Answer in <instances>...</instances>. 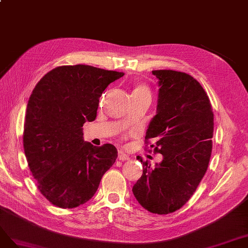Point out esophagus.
<instances>
[{
  "mask_svg": "<svg viewBox=\"0 0 248 248\" xmlns=\"http://www.w3.org/2000/svg\"><path fill=\"white\" fill-rule=\"evenodd\" d=\"M118 159L119 161H129L130 156L121 150V151H118Z\"/></svg>",
  "mask_w": 248,
  "mask_h": 248,
  "instance_id": "34e87169",
  "label": "esophagus"
}]
</instances>
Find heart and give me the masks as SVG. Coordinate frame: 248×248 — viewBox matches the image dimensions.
Wrapping results in <instances>:
<instances>
[{
    "mask_svg": "<svg viewBox=\"0 0 248 248\" xmlns=\"http://www.w3.org/2000/svg\"><path fill=\"white\" fill-rule=\"evenodd\" d=\"M139 92H146V93H148V92H147V90H146V89H144V87H142V86L137 87V89H136V90L134 91V93H139Z\"/></svg>",
    "mask_w": 248,
    "mask_h": 248,
    "instance_id": "b5f03b06",
    "label": "heart"
}]
</instances>
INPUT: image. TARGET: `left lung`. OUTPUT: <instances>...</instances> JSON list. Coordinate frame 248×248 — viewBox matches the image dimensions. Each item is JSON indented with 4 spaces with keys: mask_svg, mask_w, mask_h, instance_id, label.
<instances>
[{
    "mask_svg": "<svg viewBox=\"0 0 248 248\" xmlns=\"http://www.w3.org/2000/svg\"><path fill=\"white\" fill-rule=\"evenodd\" d=\"M153 74L158 80L156 114L145 139L156 141L155 151L163 159L151 168L137 156L143 174L133 194L149 212L168 214L188 201L208 168L213 112L208 95L194 77L173 70H155Z\"/></svg>",
    "mask_w": 248,
    "mask_h": 248,
    "instance_id": "left-lung-1",
    "label": "left lung"
}]
</instances>
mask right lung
Here are the masks:
<instances>
[{"instance_id": "obj_1", "label": "right lung", "mask_w": 248, "mask_h": 248, "mask_svg": "<svg viewBox=\"0 0 248 248\" xmlns=\"http://www.w3.org/2000/svg\"><path fill=\"white\" fill-rule=\"evenodd\" d=\"M124 75L86 65L62 66L40 79L31 94L25 155L39 190L60 208H75L91 200L115 162V146L84 141L82 126L97 117L106 87Z\"/></svg>"}]
</instances>
